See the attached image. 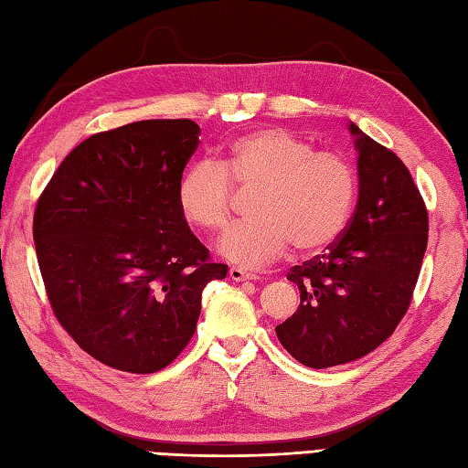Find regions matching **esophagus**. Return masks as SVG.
<instances>
[{"mask_svg": "<svg viewBox=\"0 0 468 468\" xmlns=\"http://www.w3.org/2000/svg\"><path fill=\"white\" fill-rule=\"evenodd\" d=\"M229 277H231L233 282H255L257 280L255 273H247V271L239 270V267H231V270H229Z\"/></svg>", "mask_w": 468, "mask_h": 468, "instance_id": "esophagus-1", "label": "esophagus"}]
</instances>
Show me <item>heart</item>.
I'll return each instance as SVG.
<instances>
[{"label": "heart", "mask_w": 468, "mask_h": 468, "mask_svg": "<svg viewBox=\"0 0 468 468\" xmlns=\"http://www.w3.org/2000/svg\"><path fill=\"white\" fill-rule=\"evenodd\" d=\"M233 182L257 188V215L233 227L218 241L223 260L245 270L271 263L292 243L297 251L325 250L350 221L357 176L335 153L314 146L283 128L267 126L229 141L223 161H197L176 185V205L186 223L203 231H221L231 221Z\"/></svg>", "instance_id": "heart-1"}]
</instances>
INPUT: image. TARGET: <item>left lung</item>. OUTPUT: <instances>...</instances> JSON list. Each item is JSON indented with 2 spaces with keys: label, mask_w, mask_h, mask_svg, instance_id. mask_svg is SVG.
<instances>
[{
  "label": "left lung",
  "mask_w": 468,
  "mask_h": 468,
  "mask_svg": "<svg viewBox=\"0 0 468 468\" xmlns=\"http://www.w3.org/2000/svg\"><path fill=\"white\" fill-rule=\"evenodd\" d=\"M357 205L344 233L287 280L300 307L275 327L297 362L322 370L357 360L392 335L410 305L429 243V213L409 168L350 122Z\"/></svg>",
  "instance_id": "left-lung-1"
}]
</instances>
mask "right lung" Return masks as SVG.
I'll return each mask as SVG.
<instances>
[{
  "label": "right lung",
  "mask_w": 468,
  "mask_h": 468,
  "mask_svg": "<svg viewBox=\"0 0 468 468\" xmlns=\"http://www.w3.org/2000/svg\"><path fill=\"white\" fill-rule=\"evenodd\" d=\"M197 122L141 121L86 138L58 166L36 207L34 243L58 322L116 370L153 374L185 350L208 263L176 205L197 151Z\"/></svg>",
  "instance_id": "1"
}]
</instances>
